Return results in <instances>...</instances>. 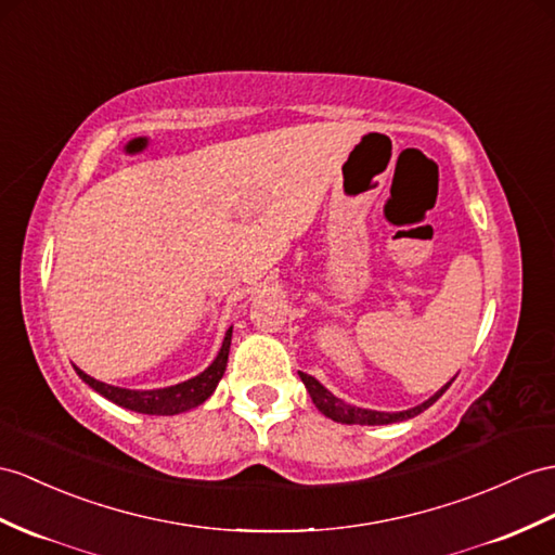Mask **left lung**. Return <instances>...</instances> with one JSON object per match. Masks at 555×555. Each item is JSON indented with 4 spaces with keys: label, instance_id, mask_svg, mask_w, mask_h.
I'll return each mask as SVG.
<instances>
[{
    "label": "left lung",
    "instance_id": "8db88e82",
    "mask_svg": "<svg viewBox=\"0 0 555 555\" xmlns=\"http://www.w3.org/2000/svg\"><path fill=\"white\" fill-rule=\"evenodd\" d=\"M304 386L308 388L310 393V400L315 402V408L324 414L330 416L332 422H339V424H360V426H384V424H398V422H408V418L422 414L424 410H428L430 404H434L444 390L450 388V384L454 382H448L440 390H436L434 396H430L428 400H424L422 404H416V408H410V410H402V412H379V410H362V408H356V404L350 402H344L341 398H336L332 390L324 388L315 376L310 374H304L299 372Z\"/></svg>",
    "mask_w": 555,
    "mask_h": 555
}]
</instances>
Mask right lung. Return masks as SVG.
<instances>
[{"label": "right lung", "instance_id": "1", "mask_svg": "<svg viewBox=\"0 0 555 555\" xmlns=\"http://www.w3.org/2000/svg\"><path fill=\"white\" fill-rule=\"evenodd\" d=\"M231 339H233V327L225 332L223 344L219 356L214 358V362L205 372H199L197 376L188 382H181L176 386H167V388H153V390H133V388H121V386H111L105 382L93 379V376L85 374L79 367H75V372L79 374V379L85 384H89L99 396L107 398L111 402L119 404V408L139 412V414H157V416H173L181 414L188 410L199 408L205 402L216 386H219L221 376L225 372L228 364V353H231Z\"/></svg>", "mask_w": 555, "mask_h": 555}]
</instances>
